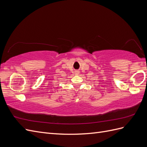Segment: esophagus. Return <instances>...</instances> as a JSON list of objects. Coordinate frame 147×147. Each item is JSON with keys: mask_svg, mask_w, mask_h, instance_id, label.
<instances>
[{"mask_svg": "<svg viewBox=\"0 0 147 147\" xmlns=\"http://www.w3.org/2000/svg\"><path fill=\"white\" fill-rule=\"evenodd\" d=\"M75 74H76V75H78V74H79V72H78V71H75Z\"/></svg>", "mask_w": 147, "mask_h": 147, "instance_id": "esophagus-1", "label": "esophagus"}]
</instances>
